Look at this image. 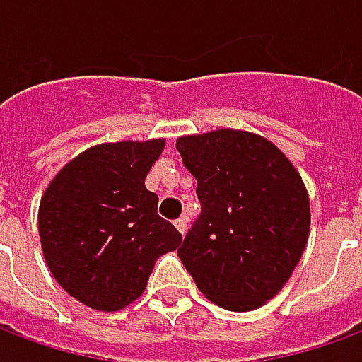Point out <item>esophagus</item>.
Returning <instances> with one entry per match:
<instances>
[{
  "label": "esophagus",
  "instance_id": "34e87169",
  "mask_svg": "<svg viewBox=\"0 0 362 362\" xmlns=\"http://www.w3.org/2000/svg\"><path fill=\"white\" fill-rule=\"evenodd\" d=\"M174 227L178 228V233H182V235H184V233H186V219H184V217L176 219L174 221Z\"/></svg>",
  "mask_w": 362,
  "mask_h": 362
}]
</instances>
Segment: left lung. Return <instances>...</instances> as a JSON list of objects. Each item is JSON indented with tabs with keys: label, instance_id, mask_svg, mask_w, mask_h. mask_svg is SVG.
<instances>
[{
	"label": "left lung",
	"instance_id": "left-lung-1",
	"mask_svg": "<svg viewBox=\"0 0 362 362\" xmlns=\"http://www.w3.org/2000/svg\"><path fill=\"white\" fill-rule=\"evenodd\" d=\"M197 180L202 215L178 248L211 303L256 310L295 272L310 233V199L293 163L266 137L215 129L176 139Z\"/></svg>",
	"mask_w": 362,
	"mask_h": 362
}]
</instances>
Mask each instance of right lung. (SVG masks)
<instances>
[{
	"label": "right lung",
	"instance_id": "right-lung-1",
	"mask_svg": "<svg viewBox=\"0 0 362 362\" xmlns=\"http://www.w3.org/2000/svg\"><path fill=\"white\" fill-rule=\"evenodd\" d=\"M163 149L165 139L100 143L71 158L44 192V259L59 287L89 308H126L143 295L158 256L182 243L145 188Z\"/></svg>",
	"mask_w": 362,
	"mask_h": 362
}]
</instances>
